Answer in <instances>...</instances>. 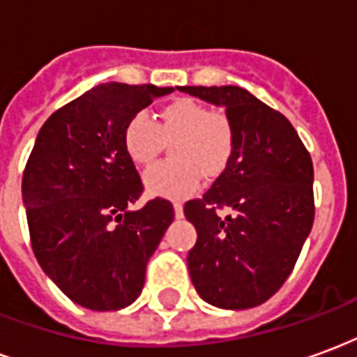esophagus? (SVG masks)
I'll return each instance as SVG.
<instances>
[{"instance_id": "1", "label": "esophagus", "mask_w": 357, "mask_h": 357, "mask_svg": "<svg viewBox=\"0 0 357 357\" xmlns=\"http://www.w3.org/2000/svg\"><path fill=\"white\" fill-rule=\"evenodd\" d=\"M174 214H176V218L183 216V206H181L179 202H176V204H174Z\"/></svg>"}]
</instances>
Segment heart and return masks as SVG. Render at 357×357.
I'll use <instances>...</instances> for the list:
<instances>
[{
    "label": "heart",
    "mask_w": 357,
    "mask_h": 357,
    "mask_svg": "<svg viewBox=\"0 0 357 357\" xmlns=\"http://www.w3.org/2000/svg\"><path fill=\"white\" fill-rule=\"evenodd\" d=\"M172 143L176 160L155 166L145 174V189L153 197L185 199L202 178L220 176L229 162L235 133L224 112H208L193 99H176L166 105L153 122L145 112H137L126 124L122 143L128 158L137 166H151Z\"/></svg>",
    "instance_id": "1"
}]
</instances>
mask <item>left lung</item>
Listing matches in <instances>:
<instances>
[{"mask_svg":"<svg viewBox=\"0 0 357 357\" xmlns=\"http://www.w3.org/2000/svg\"><path fill=\"white\" fill-rule=\"evenodd\" d=\"M224 107L235 133L229 162L199 201L185 204L197 229L189 275L204 302L248 310L291 275L314 224V166L287 118L237 86L178 88ZM232 214L222 218L217 210Z\"/></svg>","mask_w":357,"mask_h":357,"instance_id":"left-lung-1","label":"left lung"}]
</instances>
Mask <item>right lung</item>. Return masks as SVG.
Masks as SVG:
<instances>
[{
	"label": "right lung",
	"instance_id": "1",
	"mask_svg": "<svg viewBox=\"0 0 357 357\" xmlns=\"http://www.w3.org/2000/svg\"><path fill=\"white\" fill-rule=\"evenodd\" d=\"M172 91L99 84L53 112L36 137L22 176L32 250L78 306L116 312L133 304L174 222L164 199L130 208L143 183L122 143L130 118Z\"/></svg>",
	"mask_w": 357,
	"mask_h": 357
}]
</instances>
